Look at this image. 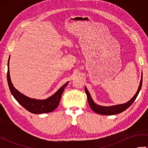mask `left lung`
<instances>
[{
	"label": "left lung",
	"instance_id": "8db88e82",
	"mask_svg": "<svg viewBox=\"0 0 148 148\" xmlns=\"http://www.w3.org/2000/svg\"><path fill=\"white\" fill-rule=\"evenodd\" d=\"M142 84H143V72H142V76H141V79L140 81L139 88H138L136 93L135 94L132 98L129 101H128L126 103H121V104L111 106H102L99 104H97L95 102H94L92 98V96H91L90 93H89L88 90H87L86 86H85V92L86 93L88 102L90 107L94 112L97 113V114H102V115H114V114H119V113L123 112L124 111H125V110L129 108L132 104L133 102H134V100L136 99L137 97L138 96V95H139V93L141 89V87H142Z\"/></svg>",
	"mask_w": 148,
	"mask_h": 148
}]
</instances>
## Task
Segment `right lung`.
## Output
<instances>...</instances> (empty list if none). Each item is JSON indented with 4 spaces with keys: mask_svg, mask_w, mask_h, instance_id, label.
<instances>
[{
    "mask_svg": "<svg viewBox=\"0 0 148 148\" xmlns=\"http://www.w3.org/2000/svg\"><path fill=\"white\" fill-rule=\"evenodd\" d=\"M9 59H10V56H9L8 63L7 78L9 90H10L11 93L14 98L28 111L34 113V114H42V113L51 112L54 111L58 106L62 93L69 82L66 83L64 85L60 88L53 95L46 99L30 98V97L20 93L18 90L15 88L12 84L10 74H9Z\"/></svg>",
    "mask_w": 148,
    "mask_h": 148,
    "instance_id": "right-lung-1",
    "label": "right lung"
}]
</instances>
